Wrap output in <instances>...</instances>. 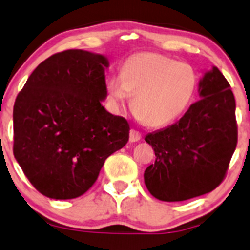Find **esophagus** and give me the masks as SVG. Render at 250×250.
<instances>
[{
    "mask_svg": "<svg viewBox=\"0 0 250 250\" xmlns=\"http://www.w3.org/2000/svg\"><path fill=\"white\" fill-rule=\"evenodd\" d=\"M142 139V134H140V132H138V130L135 129H130L129 132V140L130 142H138V140Z\"/></svg>",
    "mask_w": 250,
    "mask_h": 250,
    "instance_id": "obj_1",
    "label": "esophagus"
}]
</instances>
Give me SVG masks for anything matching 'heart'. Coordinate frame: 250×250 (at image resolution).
Listing matches in <instances>:
<instances>
[{
	"instance_id": "obj_1",
	"label": "heart",
	"mask_w": 250,
	"mask_h": 250,
	"mask_svg": "<svg viewBox=\"0 0 250 250\" xmlns=\"http://www.w3.org/2000/svg\"><path fill=\"white\" fill-rule=\"evenodd\" d=\"M194 69L156 53H138L128 58L120 76L106 84L116 107L133 98L135 116L147 127L169 125L186 111L197 90Z\"/></svg>"
}]
</instances>
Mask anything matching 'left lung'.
<instances>
[{
    "label": "left lung",
    "instance_id": "1",
    "mask_svg": "<svg viewBox=\"0 0 250 250\" xmlns=\"http://www.w3.org/2000/svg\"><path fill=\"white\" fill-rule=\"evenodd\" d=\"M199 94L202 99L178 122L145 137L156 156L144 172L145 186L162 202H183L214 190L236 150V100L216 67L200 81Z\"/></svg>",
    "mask_w": 250,
    "mask_h": 250
}]
</instances>
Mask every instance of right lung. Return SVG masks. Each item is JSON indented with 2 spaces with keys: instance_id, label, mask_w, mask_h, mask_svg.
Segmentation results:
<instances>
[{
  "instance_id": "obj_1",
  "label": "right lung",
  "mask_w": 250,
  "mask_h": 250,
  "mask_svg": "<svg viewBox=\"0 0 250 250\" xmlns=\"http://www.w3.org/2000/svg\"><path fill=\"white\" fill-rule=\"evenodd\" d=\"M103 55L66 50L41 62L13 107V154L38 192L74 199L90 189L105 160L129 139V125L101 105Z\"/></svg>"
}]
</instances>
